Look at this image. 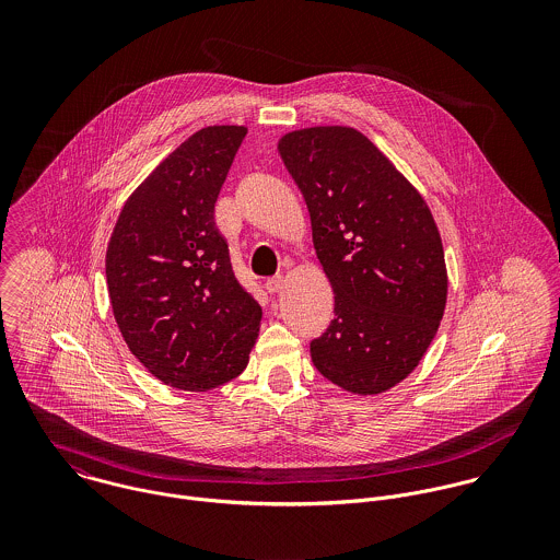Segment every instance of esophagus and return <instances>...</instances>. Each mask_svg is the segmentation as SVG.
I'll return each mask as SVG.
<instances>
[{"label": "esophagus", "mask_w": 560, "mask_h": 560, "mask_svg": "<svg viewBox=\"0 0 560 560\" xmlns=\"http://www.w3.org/2000/svg\"><path fill=\"white\" fill-rule=\"evenodd\" d=\"M282 287H284V276H280V273L273 276V278H269V280L265 282V289H267L269 293H278Z\"/></svg>", "instance_id": "1"}]
</instances>
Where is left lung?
I'll use <instances>...</instances> for the list:
<instances>
[{
	"mask_svg": "<svg viewBox=\"0 0 560 560\" xmlns=\"http://www.w3.org/2000/svg\"><path fill=\"white\" fill-rule=\"evenodd\" d=\"M278 153L306 200L334 291L313 364L351 395H382L418 366L444 317L448 276L431 209L353 127L289 131Z\"/></svg>",
	"mask_w": 560,
	"mask_h": 560,
	"instance_id": "obj_1",
	"label": "left lung"
}]
</instances>
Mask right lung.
<instances>
[{"instance_id": "obj_1", "label": "right lung", "mask_w": 560, "mask_h": 560, "mask_svg": "<svg viewBox=\"0 0 560 560\" xmlns=\"http://www.w3.org/2000/svg\"><path fill=\"white\" fill-rule=\"evenodd\" d=\"M247 127L196 131L127 198L105 252L129 351L165 386L207 393L240 377L262 311L233 273L215 200Z\"/></svg>"}]
</instances>
